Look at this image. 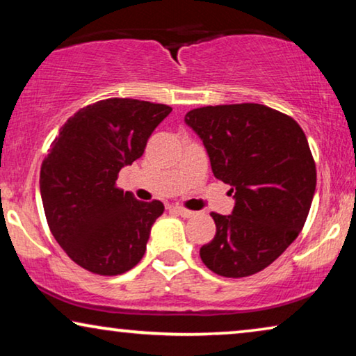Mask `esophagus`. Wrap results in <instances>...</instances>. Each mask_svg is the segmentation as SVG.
<instances>
[{
	"mask_svg": "<svg viewBox=\"0 0 356 356\" xmlns=\"http://www.w3.org/2000/svg\"><path fill=\"white\" fill-rule=\"evenodd\" d=\"M173 211L177 212L178 216H181L183 218H189V217H193V216H194V212H193V211H188V209L179 207V206H175V207H173Z\"/></svg>",
	"mask_w": 356,
	"mask_h": 356,
	"instance_id": "esophagus-1",
	"label": "esophagus"
}]
</instances>
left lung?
<instances>
[{
	"mask_svg": "<svg viewBox=\"0 0 356 356\" xmlns=\"http://www.w3.org/2000/svg\"><path fill=\"white\" fill-rule=\"evenodd\" d=\"M184 123L202 140L213 177L230 184V216L199 251L212 272L240 279L272 264L300 235L316 189L308 139L293 118L259 104L202 106Z\"/></svg>",
	"mask_w": 356,
	"mask_h": 356,
	"instance_id": "8db88e82",
	"label": "left lung"
}]
</instances>
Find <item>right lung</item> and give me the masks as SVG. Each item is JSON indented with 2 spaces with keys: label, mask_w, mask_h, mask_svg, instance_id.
Segmentation results:
<instances>
[{
  "label": "right lung",
  "mask_w": 356,
  "mask_h": 356,
  "mask_svg": "<svg viewBox=\"0 0 356 356\" xmlns=\"http://www.w3.org/2000/svg\"><path fill=\"white\" fill-rule=\"evenodd\" d=\"M170 111L144 100H100L72 115L51 143L40 170L43 209L58 245L84 269L120 275L143 259L163 204L138 201L115 183Z\"/></svg>",
  "instance_id": "add662e5"
}]
</instances>
